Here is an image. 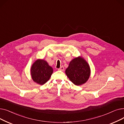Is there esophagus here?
Instances as JSON below:
<instances>
[{
  "label": "esophagus",
  "mask_w": 124,
  "mask_h": 124,
  "mask_svg": "<svg viewBox=\"0 0 124 124\" xmlns=\"http://www.w3.org/2000/svg\"><path fill=\"white\" fill-rule=\"evenodd\" d=\"M58 70H60V71H64V68L63 66H61L60 68L58 69Z\"/></svg>",
  "instance_id": "esophagus-1"
}]
</instances>
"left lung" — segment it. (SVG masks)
I'll list each match as a JSON object with an SVG mask.
<instances>
[{"mask_svg": "<svg viewBox=\"0 0 124 124\" xmlns=\"http://www.w3.org/2000/svg\"><path fill=\"white\" fill-rule=\"evenodd\" d=\"M70 80L76 85L85 83L90 74V69L87 62L81 57L75 58L71 61L65 70Z\"/></svg>", "mask_w": 124, "mask_h": 124, "instance_id": "obj_1", "label": "left lung"}]
</instances>
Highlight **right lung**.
<instances>
[{"label": "right lung", "instance_id": "right-lung-1", "mask_svg": "<svg viewBox=\"0 0 124 124\" xmlns=\"http://www.w3.org/2000/svg\"><path fill=\"white\" fill-rule=\"evenodd\" d=\"M53 72L52 67L46 61L42 59L36 60L31 68L32 79L40 85H43L49 80Z\"/></svg>", "mask_w": 124, "mask_h": 124}]
</instances>
